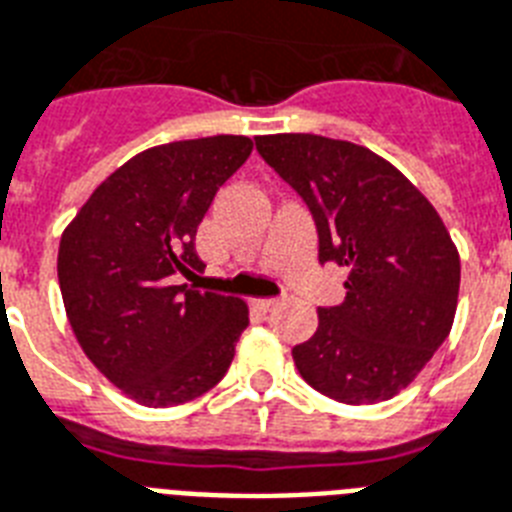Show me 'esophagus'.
<instances>
[{
	"label": "esophagus",
	"instance_id": "esophagus-1",
	"mask_svg": "<svg viewBox=\"0 0 512 512\" xmlns=\"http://www.w3.org/2000/svg\"><path fill=\"white\" fill-rule=\"evenodd\" d=\"M257 305L263 307V310H273V307L278 305L276 297H268V299H257Z\"/></svg>",
	"mask_w": 512,
	"mask_h": 512
}]
</instances>
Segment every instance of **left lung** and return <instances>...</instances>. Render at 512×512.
<instances>
[{"instance_id":"8db88e82","label":"left lung","mask_w":512,"mask_h":512,"mask_svg":"<svg viewBox=\"0 0 512 512\" xmlns=\"http://www.w3.org/2000/svg\"><path fill=\"white\" fill-rule=\"evenodd\" d=\"M257 152L305 199L318 260L350 268L342 305L292 350L299 376L344 405L402 392L450 334L460 257L429 199L371 149L315 134L257 136Z\"/></svg>"}]
</instances>
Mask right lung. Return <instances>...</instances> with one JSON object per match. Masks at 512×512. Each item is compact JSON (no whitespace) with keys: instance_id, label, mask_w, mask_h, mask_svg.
Wrapping results in <instances>:
<instances>
[{"instance_id":"obj_1","label":"right lung","mask_w":512,"mask_h":512,"mask_svg":"<svg viewBox=\"0 0 512 512\" xmlns=\"http://www.w3.org/2000/svg\"><path fill=\"white\" fill-rule=\"evenodd\" d=\"M252 152L247 136L144 149L94 189L62 231L57 278L81 350L120 392L173 407L226 376L247 302L176 284L205 263L197 226Z\"/></svg>"}]
</instances>
